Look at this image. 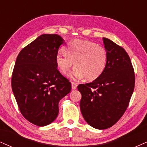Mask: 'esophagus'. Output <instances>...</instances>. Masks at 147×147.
<instances>
[{
    "label": "esophagus",
    "instance_id": "1",
    "mask_svg": "<svg viewBox=\"0 0 147 147\" xmlns=\"http://www.w3.org/2000/svg\"><path fill=\"white\" fill-rule=\"evenodd\" d=\"M77 87V84L75 82H72V90H75Z\"/></svg>",
    "mask_w": 147,
    "mask_h": 147
}]
</instances>
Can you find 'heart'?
I'll return each mask as SVG.
<instances>
[{
  "label": "heart",
  "mask_w": 147,
  "mask_h": 147,
  "mask_svg": "<svg viewBox=\"0 0 147 147\" xmlns=\"http://www.w3.org/2000/svg\"><path fill=\"white\" fill-rule=\"evenodd\" d=\"M65 53L55 57L57 68L62 75H67L74 62L75 69L70 74L74 79L94 81L102 74L107 62V52L102 46L90 40H74L65 47Z\"/></svg>",
  "instance_id": "obj_1"
}]
</instances>
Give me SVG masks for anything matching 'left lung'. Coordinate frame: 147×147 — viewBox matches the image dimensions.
Instances as JSON below:
<instances>
[{
  "label": "left lung",
  "instance_id": "obj_1",
  "mask_svg": "<svg viewBox=\"0 0 147 147\" xmlns=\"http://www.w3.org/2000/svg\"><path fill=\"white\" fill-rule=\"evenodd\" d=\"M103 42L108 58L102 74L77 87L82 95L80 109L83 118L98 129L112 127L123 116L135 85L134 70L125 50L109 38H103Z\"/></svg>",
  "mask_w": 147,
  "mask_h": 147
}]
</instances>
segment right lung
Here are the masks:
<instances>
[{"instance_id": "add662e5", "label": "right lung", "mask_w": 147, "mask_h": 147, "mask_svg": "<svg viewBox=\"0 0 147 147\" xmlns=\"http://www.w3.org/2000/svg\"><path fill=\"white\" fill-rule=\"evenodd\" d=\"M62 43L58 34H42L17 57L12 90L22 115L36 125L52 123L58 115L59 102L71 91V83L57 69L55 62Z\"/></svg>"}]
</instances>
